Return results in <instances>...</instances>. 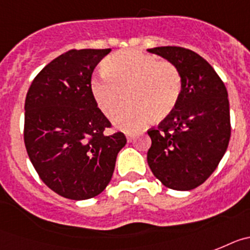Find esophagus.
I'll return each mask as SVG.
<instances>
[{
    "label": "esophagus",
    "instance_id": "obj_1",
    "mask_svg": "<svg viewBox=\"0 0 250 250\" xmlns=\"http://www.w3.org/2000/svg\"><path fill=\"white\" fill-rule=\"evenodd\" d=\"M134 140V134L133 133H127V141L128 142H132Z\"/></svg>",
    "mask_w": 250,
    "mask_h": 250
}]
</instances>
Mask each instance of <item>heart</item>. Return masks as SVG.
Listing matches in <instances>:
<instances>
[{
  "label": "heart",
  "mask_w": 250,
  "mask_h": 250,
  "mask_svg": "<svg viewBox=\"0 0 250 250\" xmlns=\"http://www.w3.org/2000/svg\"><path fill=\"white\" fill-rule=\"evenodd\" d=\"M105 75L93 78L90 93L97 107L125 131L138 128L151 118L153 123L166 121L177 105L181 93V77L175 65L158 60L140 50H122L103 62ZM127 98H125V95Z\"/></svg>",
  "instance_id": "heart-1"
}]
</instances>
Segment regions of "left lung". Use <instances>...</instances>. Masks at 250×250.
<instances>
[{"label": "left lung", "mask_w": 250, "mask_h": 250, "mask_svg": "<svg viewBox=\"0 0 250 250\" xmlns=\"http://www.w3.org/2000/svg\"><path fill=\"white\" fill-rule=\"evenodd\" d=\"M175 65L181 77L177 105L157 129L147 162L166 188L188 191L211 175L227 152L230 110L224 83L211 65L192 50L160 46L147 50Z\"/></svg>", "instance_id": "8db88e82"}]
</instances>
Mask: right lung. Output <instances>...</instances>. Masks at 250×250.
I'll list each match as a JSON object with an SVG mask.
<instances>
[{
  "label": "right lung",
  "mask_w": 250,
  "mask_h": 250,
  "mask_svg": "<svg viewBox=\"0 0 250 250\" xmlns=\"http://www.w3.org/2000/svg\"><path fill=\"white\" fill-rule=\"evenodd\" d=\"M110 49L69 50L36 75L25 101L23 140L39 176L56 194L86 200L107 188L127 140L110 127L90 93L95 66Z\"/></svg>",
  "instance_id": "obj_1"
}]
</instances>
